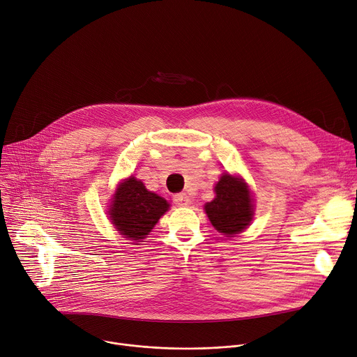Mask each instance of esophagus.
Instances as JSON below:
<instances>
[{
    "instance_id": "34e87169",
    "label": "esophagus",
    "mask_w": 357,
    "mask_h": 357,
    "mask_svg": "<svg viewBox=\"0 0 357 357\" xmlns=\"http://www.w3.org/2000/svg\"><path fill=\"white\" fill-rule=\"evenodd\" d=\"M174 200H175V203H176L178 206H188L189 203H190V199H189V196L186 193H176L174 196Z\"/></svg>"
}]
</instances>
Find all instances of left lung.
Listing matches in <instances>:
<instances>
[{"mask_svg":"<svg viewBox=\"0 0 357 357\" xmlns=\"http://www.w3.org/2000/svg\"><path fill=\"white\" fill-rule=\"evenodd\" d=\"M215 192L216 197L205 206L215 229L227 236L244 230L252 218V205L247 185L238 178L223 174Z\"/></svg>","mask_w":357,"mask_h":357,"instance_id":"left-lung-1","label":"left lung"}]
</instances>
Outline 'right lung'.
Returning a JSON list of instances; mask_svg holds the SVG:
<instances>
[{
    "label": "right lung",
    "instance_id": "add662e5",
    "mask_svg": "<svg viewBox=\"0 0 357 357\" xmlns=\"http://www.w3.org/2000/svg\"><path fill=\"white\" fill-rule=\"evenodd\" d=\"M110 219L116 229L134 241H141L168 211V202L154 192L146 190L134 176L124 181L113 199Z\"/></svg>",
    "mask_w": 357,
    "mask_h": 357
}]
</instances>
